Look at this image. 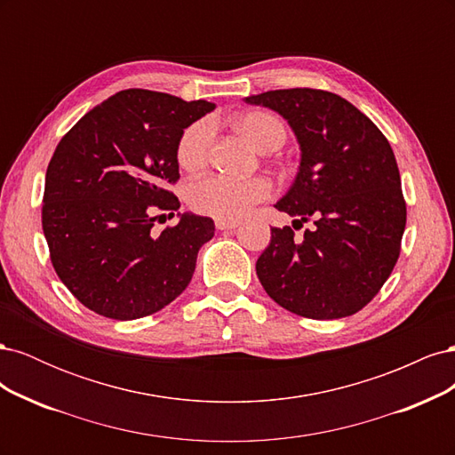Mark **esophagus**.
I'll return each instance as SVG.
<instances>
[{"mask_svg":"<svg viewBox=\"0 0 455 455\" xmlns=\"http://www.w3.org/2000/svg\"><path fill=\"white\" fill-rule=\"evenodd\" d=\"M216 228H218L220 231H224V229H235V228H239V222H237V220L218 218V220H216Z\"/></svg>","mask_w":455,"mask_h":455,"instance_id":"1","label":"esophagus"}]
</instances>
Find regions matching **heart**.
<instances>
[{"instance_id": "heart-1", "label": "heart", "mask_w": 455, "mask_h": 455, "mask_svg": "<svg viewBox=\"0 0 455 455\" xmlns=\"http://www.w3.org/2000/svg\"><path fill=\"white\" fill-rule=\"evenodd\" d=\"M235 127L256 149L267 151L283 146L286 131L283 123L266 112H246L233 119ZM212 125L197 121L189 125L178 142V163L186 171H197L209 159ZM271 184L266 178L237 180L228 176H204L188 188V203L194 211L214 218H241L259 201L267 199Z\"/></svg>"}]
</instances>
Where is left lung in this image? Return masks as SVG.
I'll return each mask as SVG.
<instances>
[{"mask_svg": "<svg viewBox=\"0 0 455 455\" xmlns=\"http://www.w3.org/2000/svg\"><path fill=\"white\" fill-rule=\"evenodd\" d=\"M246 104L277 112L291 125L299 164L292 186L273 206L315 220L296 239L271 228L256 261L271 299L316 321L341 319L374 298L401 252L406 204L387 139L341 96L316 89L251 94Z\"/></svg>", "mask_w": 455, "mask_h": 455, "instance_id": "obj_1", "label": "left lung"}]
</instances>
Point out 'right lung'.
Wrapping results in <instances>:
<instances>
[{
  "label": "right lung",
  "mask_w": 455,
  "mask_h": 455,
  "mask_svg": "<svg viewBox=\"0 0 455 455\" xmlns=\"http://www.w3.org/2000/svg\"><path fill=\"white\" fill-rule=\"evenodd\" d=\"M216 104L127 89L81 117L45 174L41 222L60 281L91 311L116 321L151 315L180 296L214 222L178 212L156 235V211H178L171 191L184 129Z\"/></svg>",
  "instance_id": "right-lung-1"
}]
</instances>
